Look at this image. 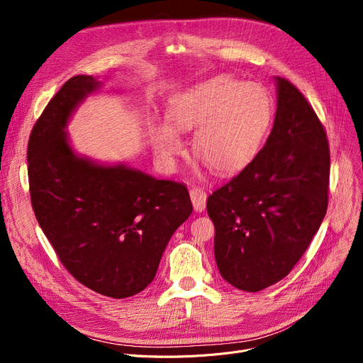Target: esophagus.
<instances>
[{
  "label": "esophagus",
  "instance_id": "esophagus-1",
  "mask_svg": "<svg viewBox=\"0 0 363 363\" xmlns=\"http://www.w3.org/2000/svg\"><path fill=\"white\" fill-rule=\"evenodd\" d=\"M189 197H191L194 211L196 212H203L206 208V201H207V194L204 191V188L193 186L191 191H189Z\"/></svg>",
  "mask_w": 363,
  "mask_h": 363
}]
</instances>
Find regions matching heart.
Segmentation results:
<instances>
[{
    "label": "heart",
    "mask_w": 363,
    "mask_h": 363,
    "mask_svg": "<svg viewBox=\"0 0 363 363\" xmlns=\"http://www.w3.org/2000/svg\"><path fill=\"white\" fill-rule=\"evenodd\" d=\"M272 121L266 91L252 82L216 76L186 91L170 106L167 122L152 132V147L170 163L184 151L177 130H194L193 150L208 167L230 174L249 163L262 147Z\"/></svg>",
    "instance_id": "b5f03b06"
}]
</instances>
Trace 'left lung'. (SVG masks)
I'll use <instances>...</instances> for the list:
<instances>
[{"mask_svg": "<svg viewBox=\"0 0 363 363\" xmlns=\"http://www.w3.org/2000/svg\"><path fill=\"white\" fill-rule=\"evenodd\" d=\"M277 81V113L264 147L207 199L222 278L256 293L287 277L325 218L330 148L304 95Z\"/></svg>", "mask_w": 363, "mask_h": 363, "instance_id": "obj_1", "label": "left lung"}]
</instances>
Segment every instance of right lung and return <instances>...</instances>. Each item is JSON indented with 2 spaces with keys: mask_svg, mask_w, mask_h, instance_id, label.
Returning <instances> with one entry per match:
<instances>
[{
  "mask_svg": "<svg viewBox=\"0 0 363 363\" xmlns=\"http://www.w3.org/2000/svg\"><path fill=\"white\" fill-rule=\"evenodd\" d=\"M100 86L94 76H73L47 104L29 137V191L36 220L65 268L92 291L125 298L155 279L193 204L184 184L76 155L66 126Z\"/></svg>",
  "mask_w": 363,
  "mask_h": 363,
  "instance_id": "right-lung-1",
  "label": "right lung"
}]
</instances>
